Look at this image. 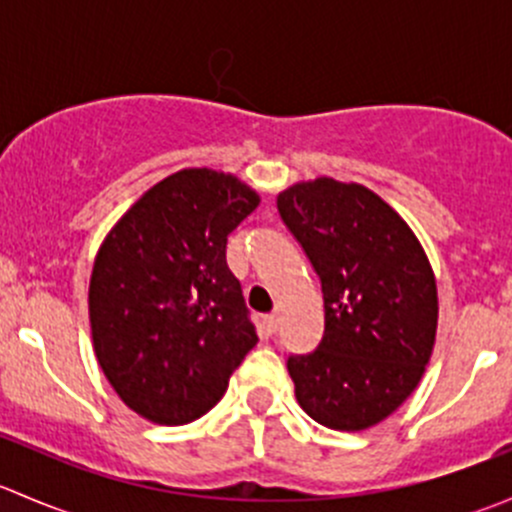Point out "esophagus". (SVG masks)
Wrapping results in <instances>:
<instances>
[{
    "label": "esophagus",
    "instance_id": "1",
    "mask_svg": "<svg viewBox=\"0 0 512 512\" xmlns=\"http://www.w3.org/2000/svg\"><path fill=\"white\" fill-rule=\"evenodd\" d=\"M277 327H280V317H277L275 312L267 314V317H265V329H267V334H275Z\"/></svg>",
    "mask_w": 512,
    "mask_h": 512
}]
</instances>
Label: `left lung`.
I'll list each match as a JSON object with an SVG mask.
<instances>
[{"instance_id":"obj_1","label":"left lung","mask_w":512,"mask_h":512,"mask_svg":"<svg viewBox=\"0 0 512 512\" xmlns=\"http://www.w3.org/2000/svg\"><path fill=\"white\" fill-rule=\"evenodd\" d=\"M277 210L324 294L322 342L287 359L294 396L334 431L376 426L414 394L431 359V262L406 220L359 183H294L277 195Z\"/></svg>"}]
</instances>
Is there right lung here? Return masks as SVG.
<instances>
[{"label":"right lung","mask_w":512,"mask_h":512,"mask_svg":"<svg viewBox=\"0 0 512 512\" xmlns=\"http://www.w3.org/2000/svg\"><path fill=\"white\" fill-rule=\"evenodd\" d=\"M260 205L230 173L183 168L141 195L98 247L89 285L94 352L123 404L160 426L208 414L257 344L225 260Z\"/></svg>","instance_id":"1"}]
</instances>
